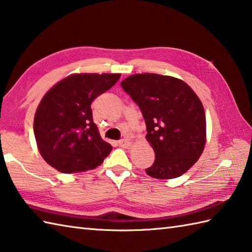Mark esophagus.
I'll return each instance as SVG.
<instances>
[{"instance_id": "34e87169", "label": "esophagus", "mask_w": 252, "mask_h": 252, "mask_svg": "<svg viewBox=\"0 0 252 252\" xmlns=\"http://www.w3.org/2000/svg\"><path fill=\"white\" fill-rule=\"evenodd\" d=\"M117 143H119V146L122 147V148H128L130 146V140L127 139V138H125V139H122Z\"/></svg>"}]
</instances>
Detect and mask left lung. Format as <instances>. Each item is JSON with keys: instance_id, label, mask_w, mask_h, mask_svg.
I'll return each instance as SVG.
<instances>
[{"instance_id": "obj_1", "label": "left lung", "mask_w": 252, "mask_h": 252, "mask_svg": "<svg viewBox=\"0 0 252 252\" xmlns=\"http://www.w3.org/2000/svg\"><path fill=\"white\" fill-rule=\"evenodd\" d=\"M136 102L147 126V140L156 155L149 176H182L201 156L205 114L201 101L183 80L158 74H135L121 83Z\"/></svg>"}]
</instances>
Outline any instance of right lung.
Returning <instances> with one entry per match:
<instances>
[{
	"label": "right lung",
	"mask_w": 252,
	"mask_h": 252,
	"mask_svg": "<svg viewBox=\"0 0 252 252\" xmlns=\"http://www.w3.org/2000/svg\"><path fill=\"white\" fill-rule=\"evenodd\" d=\"M121 74H75L52 87L35 111L33 131L40 155L61 173L94 169L112 146L100 136L91 103L120 79Z\"/></svg>",
	"instance_id": "add662e5"
}]
</instances>
